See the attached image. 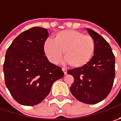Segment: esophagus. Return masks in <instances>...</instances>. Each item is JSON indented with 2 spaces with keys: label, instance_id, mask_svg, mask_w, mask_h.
<instances>
[{
  "label": "esophagus",
  "instance_id": "esophagus-1",
  "mask_svg": "<svg viewBox=\"0 0 121 121\" xmlns=\"http://www.w3.org/2000/svg\"><path fill=\"white\" fill-rule=\"evenodd\" d=\"M62 71L64 72V74H65V75H67V70L66 69H65V68H62Z\"/></svg>",
  "mask_w": 121,
  "mask_h": 121
}]
</instances>
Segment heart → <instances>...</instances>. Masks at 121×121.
<instances>
[{
  "mask_svg": "<svg viewBox=\"0 0 121 121\" xmlns=\"http://www.w3.org/2000/svg\"><path fill=\"white\" fill-rule=\"evenodd\" d=\"M45 56L52 64H57L64 56L73 68H81L90 62L95 51V42L90 35L74 30L56 33L53 42L47 40L43 45Z\"/></svg>",
  "mask_w": 121,
  "mask_h": 121,
  "instance_id": "obj_1",
  "label": "heart"
}]
</instances>
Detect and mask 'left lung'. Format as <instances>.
I'll return each mask as SVG.
<instances>
[{"label":"left lung","mask_w":121,"mask_h":121,"mask_svg":"<svg viewBox=\"0 0 121 121\" xmlns=\"http://www.w3.org/2000/svg\"><path fill=\"white\" fill-rule=\"evenodd\" d=\"M87 31L95 42V51L90 62L81 68L68 70L74 77L70 90L79 101L96 104L105 99L111 91L115 77V58L109 44L91 29Z\"/></svg>","instance_id":"1"}]
</instances>
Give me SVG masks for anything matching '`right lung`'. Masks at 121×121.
I'll use <instances>...</instances> for the list:
<instances>
[{
	"label": "right lung",
	"instance_id": "1",
	"mask_svg": "<svg viewBox=\"0 0 121 121\" xmlns=\"http://www.w3.org/2000/svg\"><path fill=\"white\" fill-rule=\"evenodd\" d=\"M47 29L34 27L22 32L7 49L3 71L13 98L24 106L40 103L53 83L64 76L61 68L49 62L43 51Z\"/></svg>",
	"mask_w": 121,
	"mask_h": 121
}]
</instances>
